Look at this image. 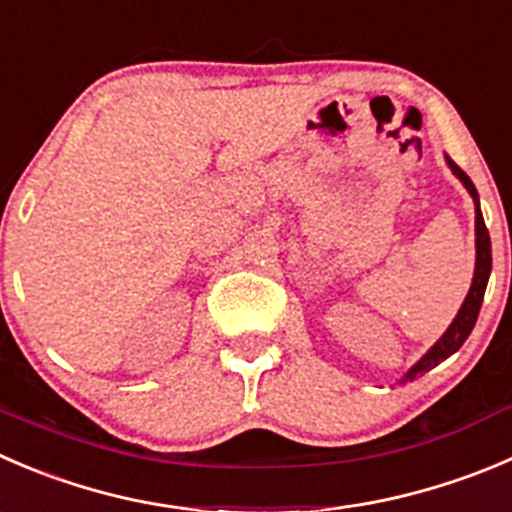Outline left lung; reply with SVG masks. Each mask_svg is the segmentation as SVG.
<instances>
[{"label": "left lung", "instance_id": "8db88e82", "mask_svg": "<svg viewBox=\"0 0 512 512\" xmlns=\"http://www.w3.org/2000/svg\"><path fill=\"white\" fill-rule=\"evenodd\" d=\"M445 162H448L450 172H453V175L458 177L460 182H463V187L468 190V195L473 197V202H475V272H473V282H470L468 295H465V300H463V305H460L458 315L453 317V322H450L448 330L443 332V337H440V340L435 342V345L430 347V350L425 352V355L420 357V360L415 362V365L410 367V370L405 372L403 377H400V382L415 380V377L423 375V372H428V370H433L435 365H440L443 360H448L450 355H455V352L463 347V342L468 340V335L473 332L475 320H478L480 305H483L485 287H488L490 267H493V255H490V235H488V227H485L483 212H480L478 190H475L473 180H470V177L465 175V172L460 170V167L455 165V162L450 160L448 155H445Z\"/></svg>", "mask_w": 512, "mask_h": 512}]
</instances>
